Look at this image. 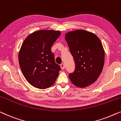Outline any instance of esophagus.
<instances>
[{
  "label": "esophagus",
  "mask_w": 121,
  "mask_h": 121,
  "mask_svg": "<svg viewBox=\"0 0 121 121\" xmlns=\"http://www.w3.org/2000/svg\"><path fill=\"white\" fill-rule=\"evenodd\" d=\"M60 67H61V69H65V64L64 63H62V64L60 65Z\"/></svg>",
  "instance_id": "esophagus-1"
}]
</instances>
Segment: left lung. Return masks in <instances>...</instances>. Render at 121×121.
<instances>
[{
  "instance_id": "obj_1",
  "label": "left lung",
  "mask_w": 121,
  "mask_h": 121,
  "mask_svg": "<svg viewBox=\"0 0 121 121\" xmlns=\"http://www.w3.org/2000/svg\"><path fill=\"white\" fill-rule=\"evenodd\" d=\"M65 39L75 62V70L69 74L74 86L86 87L96 81L103 69L105 52L99 38L83 30L67 32Z\"/></svg>"
}]
</instances>
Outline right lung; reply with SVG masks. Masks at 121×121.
Masks as SVG:
<instances>
[{
	"instance_id": "obj_1",
	"label": "right lung",
	"mask_w": 121,
	"mask_h": 121,
	"mask_svg": "<svg viewBox=\"0 0 121 121\" xmlns=\"http://www.w3.org/2000/svg\"><path fill=\"white\" fill-rule=\"evenodd\" d=\"M61 32L40 30L26 37L18 53V62L22 74L32 86L40 89L55 83L61 67L56 64L51 49Z\"/></svg>"
}]
</instances>
